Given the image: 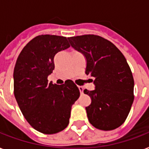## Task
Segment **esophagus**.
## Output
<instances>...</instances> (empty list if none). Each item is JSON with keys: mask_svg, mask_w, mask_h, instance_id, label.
<instances>
[{"mask_svg": "<svg viewBox=\"0 0 149 149\" xmlns=\"http://www.w3.org/2000/svg\"><path fill=\"white\" fill-rule=\"evenodd\" d=\"M78 88H79V91L80 92V93H84V88L82 86H78Z\"/></svg>", "mask_w": 149, "mask_h": 149, "instance_id": "34e87169", "label": "esophagus"}]
</instances>
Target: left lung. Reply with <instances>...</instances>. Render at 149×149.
I'll return each mask as SVG.
<instances>
[{
    "mask_svg": "<svg viewBox=\"0 0 149 149\" xmlns=\"http://www.w3.org/2000/svg\"><path fill=\"white\" fill-rule=\"evenodd\" d=\"M86 58V74L94 78L95 89L84 92L91 98L87 118L96 128L113 130L125 122L134 101V79L121 52L110 41L94 35L68 38Z\"/></svg>",
    "mask_w": 149,
    "mask_h": 149,
    "instance_id": "left-lung-1",
    "label": "left lung"
}]
</instances>
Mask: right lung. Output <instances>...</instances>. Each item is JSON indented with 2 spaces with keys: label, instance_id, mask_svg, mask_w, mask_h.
I'll use <instances>...</instances> for the list:
<instances>
[{
  "label": "right lung",
  "instance_id": "obj_1",
  "mask_svg": "<svg viewBox=\"0 0 149 149\" xmlns=\"http://www.w3.org/2000/svg\"><path fill=\"white\" fill-rule=\"evenodd\" d=\"M65 37L42 35L22 50L14 70V94L24 118L43 134H56L67 127L72 104L79 97L77 85L48 83L55 68L54 57L70 47Z\"/></svg>",
  "mask_w": 149,
  "mask_h": 149
}]
</instances>
